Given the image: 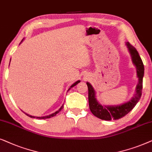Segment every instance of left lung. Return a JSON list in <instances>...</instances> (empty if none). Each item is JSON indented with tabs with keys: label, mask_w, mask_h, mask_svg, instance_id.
<instances>
[{
	"label": "left lung",
	"mask_w": 152,
	"mask_h": 152,
	"mask_svg": "<svg viewBox=\"0 0 152 152\" xmlns=\"http://www.w3.org/2000/svg\"><path fill=\"white\" fill-rule=\"evenodd\" d=\"M126 46L130 53L133 65L136 68L137 77L138 78V83L135 88V94L130 100L117 106L102 105L96 99V92L94 88L90 83L87 82V86L88 87V101L90 109L94 116L101 120L110 121L122 118L134 108L142 95V79L145 71L144 64L135 48L131 46L128 42H126Z\"/></svg>",
	"instance_id": "1"
}]
</instances>
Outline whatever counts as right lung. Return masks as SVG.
<instances>
[{"label":"right lung","instance_id":"add662e5","mask_svg":"<svg viewBox=\"0 0 152 152\" xmlns=\"http://www.w3.org/2000/svg\"><path fill=\"white\" fill-rule=\"evenodd\" d=\"M23 39H22V41L21 42H21H23ZM21 43H20V44H21ZM79 82H80V80H77V81H76V82H75L74 84H72V86H70V88L68 89V91H69V90L71 88H73V87H74L75 86H76V85H77V84H78V83H79ZM62 108H63V105H62V106L61 107H60V108L59 109V110H58L57 111H56V112H55V113H52V114H50V115H46V116H43V117H35V116H32V115H28V114H27V113H24V112H23V113H25V114H26V115H28V117H31V118H35V117H36V118H37V119H41V120H42V119H47V118H50V117H54V116H56V115H57L58 113H60V110H61Z\"/></svg>","mask_w":152,"mask_h":152}]
</instances>
